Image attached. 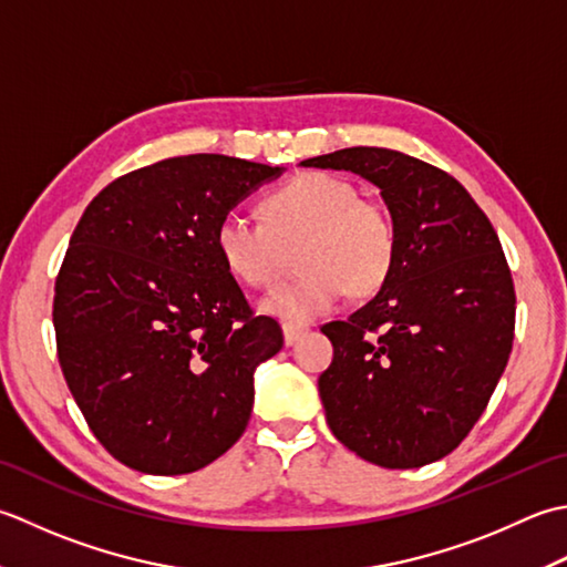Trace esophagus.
I'll return each mask as SVG.
<instances>
[{
  "mask_svg": "<svg viewBox=\"0 0 567 567\" xmlns=\"http://www.w3.org/2000/svg\"><path fill=\"white\" fill-rule=\"evenodd\" d=\"M306 332H308L306 326H293V322H286V326H284V342L288 344V348H291V344H296Z\"/></svg>",
  "mask_w": 567,
  "mask_h": 567,
  "instance_id": "34e87169",
  "label": "esophagus"
}]
</instances>
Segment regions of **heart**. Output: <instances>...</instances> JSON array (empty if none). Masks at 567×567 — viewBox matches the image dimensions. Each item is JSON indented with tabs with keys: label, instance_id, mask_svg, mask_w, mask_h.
Segmentation results:
<instances>
[{
	"label": "heart",
	"instance_id": "heart-1",
	"mask_svg": "<svg viewBox=\"0 0 567 567\" xmlns=\"http://www.w3.org/2000/svg\"><path fill=\"white\" fill-rule=\"evenodd\" d=\"M264 223L227 213L215 227V251L227 274L249 288H269L284 269V247H298L303 274L264 298L269 316L308 322L350 293L374 296L394 276L399 225L386 205L362 198L352 181L300 173L261 198Z\"/></svg>",
	"mask_w": 567,
	"mask_h": 567
}]
</instances>
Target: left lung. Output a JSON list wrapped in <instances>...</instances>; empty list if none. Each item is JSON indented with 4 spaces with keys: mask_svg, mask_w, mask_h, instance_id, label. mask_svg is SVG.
Wrapping results in <instances>:
<instances>
[{
    "mask_svg": "<svg viewBox=\"0 0 567 567\" xmlns=\"http://www.w3.org/2000/svg\"><path fill=\"white\" fill-rule=\"evenodd\" d=\"M303 166L372 181L399 225L394 276L320 330L330 431L379 467L445 457L475 429L512 354L516 293L489 217L450 173L391 148L352 146Z\"/></svg>",
    "mask_w": 567,
    "mask_h": 567,
    "instance_id": "8db88e82",
    "label": "left lung"
}]
</instances>
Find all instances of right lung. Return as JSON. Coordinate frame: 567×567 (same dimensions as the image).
<instances>
[{
    "label": "right lung",
    "instance_id": "add662e5",
    "mask_svg": "<svg viewBox=\"0 0 567 567\" xmlns=\"http://www.w3.org/2000/svg\"><path fill=\"white\" fill-rule=\"evenodd\" d=\"M281 173L223 154L158 161L85 207L55 279L65 384L122 465L188 475L245 433L254 369L284 348L215 251V227Z\"/></svg>",
    "mask_w": 567,
    "mask_h": 567
}]
</instances>
